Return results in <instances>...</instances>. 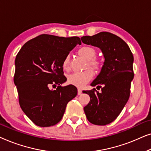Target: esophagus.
Returning <instances> with one entry per match:
<instances>
[{"mask_svg": "<svg viewBox=\"0 0 151 151\" xmlns=\"http://www.w3.org/2000/svg\"><path fill=\"white\" fill-rule=\"evenodd\" d=\"M82 92V91L80 89V88H78V95H81Z\"/></svg>", "mask_w": 151, "mask_h": 151, "instance_id": "34e87169", "label": "esophagus"}]
</instances>
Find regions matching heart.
<instances>
[{
  "label": "heart",
  "mask_w": 151,
  "mask_h": 151,
  "mask_svg": "<svg viewBox=\"0 0 151 151\" xmlns=\"http://www.w3.org/2000/svg\"><path fill=\"white\" fill-rule=\"evenodd\" d=\"M78 54L88 60V66L95 70H100L102 67V61L100 59L94 58L96 55V50L91 46H82L78 49ZM63 68L65 71L70 70V58L67 55L63 61ZM93 76V72L91 69H86L82 72H76L68 76V83L78 87H83Z\"/></svg>",
  "instance_id": "heart-1"
}]
</instances>
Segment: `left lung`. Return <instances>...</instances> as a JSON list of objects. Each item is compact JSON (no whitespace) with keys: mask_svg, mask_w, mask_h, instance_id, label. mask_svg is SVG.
<instances>
[{"mask_svg":"<svg viewBox=\"0 0 151 151\" xmlns=\"http://www.w3.org/2000/svg\"><path fill=\"white\" fill-rule=\"evenodd\" d=\"M81 40L84 44L99 47L105 58L102 71L91 84L98 85L102 91L96 88L83 91L91 98L84 107V113L93 124H109L118 117L129 100L134 77L133 53L122 39L110 32L85 36Z\"/></svg>","mask_w":151,"mask_h":151,"instance_id":"8db88e82","label":"left lung"}]
</instances>
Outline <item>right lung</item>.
Wrapping results in <instances>:
<instances>
[{
  "label": "right lung",
  "mask_w": 151,
  "mask_h": 151,
  "mask_svg": "<svg viewBox=\"0 0 151 151\" xmlns=\"http://www.w3.org/2000/svg\"><path fill=\"white\" fill-rule=\"evenodd\" d=\"M78 44L81 41L77 36L41 34L27 41L16 55L14 82L20 106L38 127L58 123L67 103L77 96L75 86L61 84L67 80L63 60Z\"/></svg>",
  "instance_id": "right-lung-1"
}]
</instances>
